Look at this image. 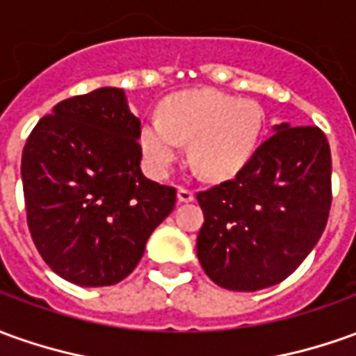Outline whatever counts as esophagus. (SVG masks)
<instances>
[{"instance_id": "1", "label": "esophagus", "mask_w": 356, "mask_h": 356, "mask_svg": "<svg viewBox=\"0 0 356 356\" xmlns=\"http://www.w3.org/2000/svg\"><path fill=\"white\" fill-rule=\"evenodd\" d=\"M178 202L180 203L193 202L192 190H190V188H184V186H180V188H178Z\"/></svg>"}]
</instances>
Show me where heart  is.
Returning <instances> with one entry per match:
<instances>
[{
	"instance_id": "heart-1",
	"label": "heart",
	"mask_w": 356,
	"mask_h": 356,
	"mask_svg": "<svg viewBox=\"0 0 356 356\" xmlns=\"http://www.w3.org/2000/svg\"><path fill=\"white\" fill-rule=\"evenodd\" d=\"M264 114L252 100H236L219 90H193L166 100L161 120H147L137 141L149 172L164 178L190 141L197 172L225 180L240 172L256 151Z\"/></svg>"
}]
</instances>
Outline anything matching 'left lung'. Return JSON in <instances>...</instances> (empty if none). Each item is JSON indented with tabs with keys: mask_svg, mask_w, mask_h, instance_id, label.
<instances>
[{
	"mask_svg": "<svg viewBox=\"0 0 356 356\" xmlns=\"http://www.w3.org/2000/svg\"><path fill=\"white\" fill-rule=\"evenodd\" d=\"M197 257L213 283L259 291L291 275L312 252L332 207V153L320 127L289 124L232 180L197 192Z\"/></svg>",
	"mask_w": 356,
	"mask_h": 356,
	"instance_id": "obj_1",
	"label": "left lung"
}]
</instances>
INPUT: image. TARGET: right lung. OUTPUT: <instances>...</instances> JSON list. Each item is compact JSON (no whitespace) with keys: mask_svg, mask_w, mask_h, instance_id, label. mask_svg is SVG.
I'll list each match as a JSON object with an SVG mask.
<instances>
[{"mask_svg":"<svg viewBox=\"0 0 356 356\" xmlns=\"http://www.w3.org/2000/svg\"><path fill=\"white\" fill-rule=\"evenodd\" d=\"M139 127L124 90L102 87L58 102L26 139L29 230L51 271L73 285L126 279L172 213L176 190L141 172Z\"/></svg>","mask_w":356,"mask_h":356,"instance_id":"1","label":"right lung"}]
</instances>
